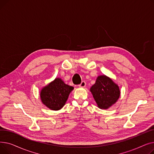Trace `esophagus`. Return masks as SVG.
Instances as JSON below:
<instances>
[{"instance_id":"obj_1","label":"esophagus","mask_w":154,"mask_h":154,"mask_svg":"<svg viewBox=\"0 0 154 154\" xmlns=\"http://www.w3.org/2000/svg\"><path fill=\"white\" fill-rule=\"evenodd\" d=\"M85 85H86L85 82V81H82V82H81V84H80L79 86L80 87H84L85 86Z\"/></svg>"}]
</instances>
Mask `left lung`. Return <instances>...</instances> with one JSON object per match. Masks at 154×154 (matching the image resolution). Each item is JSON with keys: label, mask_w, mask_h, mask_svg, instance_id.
<instances>
[{"label": "left lung", "mask_w": 154, "mask_h": 154, "mask_svg": "<svg viewBox=\"0 0 154 154\" xmlns=\"http://www.w3.org/2000/svg\"><path fill=\"white\" fill-rule=\"evenodd\" d=\"M93 97L100 109H107L118 100L120 91L119 85L106 75H99L90 88Z\"/></svg>", "instance_id": "left-lung-1"}]
</instances>
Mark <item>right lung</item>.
<instances>
[{
  "label": "right lung",
  "mask_w": 154,
  "mask_h": 154,
  "mask_svg": "<svg viewBox=\"0 0 154 154\" xmlns=\"http://www.w3.org/2000/svg\"><path fill=\"white\" fill-rule=\"evenodd\" d=\"M73 89L74 87L65 84L60 78H55L42 88L40 97L42 103L47 108L52 110H59L66 104Z\"/></svg>",
  "instance_id": "add662e5"
}]
</instances>
